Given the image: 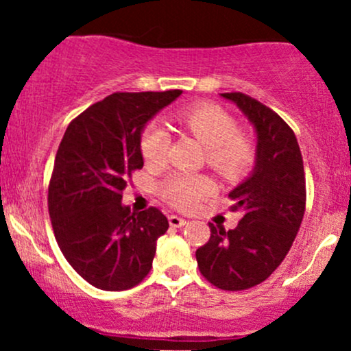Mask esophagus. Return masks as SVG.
Here are the masks:
<instances>
[{
	"mask_svg": "<svg viewBox=\"0 0 351 351\" xmlns=\"http://www.w3.org/2000/svg\"><path fill=\"white\" fill-rule=\"evenodd\" d=\"M168 221H170V226H173V228H181L186 224V219H183V217L175 216V215H171L170 217H168Z\"/></svg>",
	"mask_w": 351,
	"mask_h": 351,
	"instance_id": "1",
	"label": "esophagus"
}]
</instances>
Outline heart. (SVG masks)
Returning a JSON list of instances; mask_svg holds the SVG:
<instances>
[{
    "label": "heart",
    "mask_w": 351,
    "mask_h": 351,
    "mask_svg": "<svg viewBox=\"0 0 351 351\" xmlns=\"http://www.w3.org/2000/svg\"><path fill=\"white\" fill-rule=\"evenodd\" d=\"M176 123L206 147V163L226 181H237L249 173L257 158V147L251 135L239 130L236 117L211 102H198L176 112ZM170 150V134L162 123L152 122L140 138V152L147 167L165 165ZM215 191L213 181L204 175H180L163 181L160 193L171 206L191 209Z\"/></svg>",
    "instance_id": "obj_1"
}]
</instances>
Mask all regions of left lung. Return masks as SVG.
<instances>
[{
  "label": "left lung",
  "instance_id": "obj_1",
  "mask_svg": "<svg viewBox=\"0 0 351 351\" xmlns=\"http://www.w3.org/2000/svg\"><path fill=\"white\" fill-rule=\"evenodd\" d=\"M257 132L252 175L229 193L231 211L243 217L234 229L209 223L211 236L196 251L199 272L221 291L261 284L291 251L305 213L307 189L300 147L284 119L243 92H224Z\"/></svg>",
  "mask_w": 351,
  "mask_h": 351
}]
</instances>
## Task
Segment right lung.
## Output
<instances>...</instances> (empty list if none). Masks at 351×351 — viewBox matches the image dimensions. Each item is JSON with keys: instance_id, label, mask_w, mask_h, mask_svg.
Segmentation results:
<instances>
[{"instance_id": "obj_1", "label": "right lung", "mask_w": 351, "mask_h": 351, "mask_svg": "<svg viewBox=\"0 0 351 351\" xmlns=\"http://www.w3.org/2000/svg\"><path fill=\"white\" fill-rule=\"evenodd\" d=\"M183 90L115 92L75 117L56 153L47 208L67 263L94 287L127 291L148 276L168 229L158 208L132 213L123 189L142 170L145 123Z\"/></svg>"}]
</instances>
